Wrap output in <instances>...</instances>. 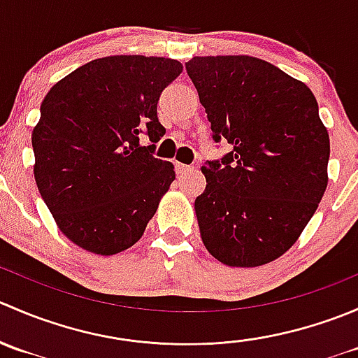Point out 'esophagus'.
<instances>
[{"mask_svg":"<svg viewBox=\"0 0 358 358\" xmlns=\"http://www.w3.org/2000/svg\"><path fill=\"white\" fill-rule=\"evenodd\" d=\"M192 166L189 164H182V162H176V173H180V175H185V173L192 171Z\"/></svg>","mask_w":358,"mask_h":358,"instance_id":"esophagus-1","label":"esophagus"}]
</instances>
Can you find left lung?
I'll return each instance as SVG.
<instances>
[{
    "instance_id": "1",
    "label": "left lung",
    "mask_w": 358,
    "mask_h": 358,
    "mask_svg": "<svg viewBox=\"0 0 358 358\" xmlns=\"http://www.w3.org/2000/svg\"><path fill=\"white\" fill-rule=\"evenodd\" d=\"M185 67L213 138L232 145L201 168L202 243L223 265H266L299 239L329 182V133L315 96L256 57H194Z\"/></svg>"
}]
</instances>
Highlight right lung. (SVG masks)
Returning <instances> with one entry per match:
<instances>
[{"label":"right lung","mask_w":358,"mask_h":358,"mask_svg":"<svg viewBox=\"0 0 358 358\" xmlns=\"http://www.w3.org/2000/svg\"><path fill=\"white\" fill-rule=\"evenodd\" d=\"M178 60L110 55L52 86L32 129L34 180L60 232L88 252L112 256L145 232L175 166L152 157L166 129L162 90L182 74ZM143 134L153 145L142 146Z\"/></svg>","instance_id":"1"}]
</instances>
